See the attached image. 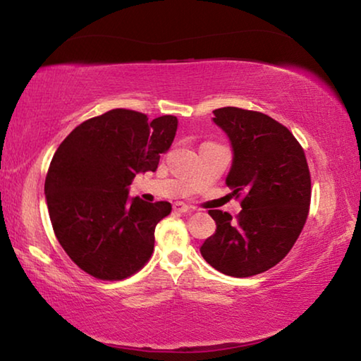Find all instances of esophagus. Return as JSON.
Listing matches in <instances>:
<instances>
[{
	"label": "esophagus",
	"instance_id": "obj_1",
	"mask_svg": "<svg viewBox=\"0 0 361 361\" xmlns=\"http://www.w3.org/2000/svg\"><path fill=\"white\" fill-rule=\"evenodd\" d=\"M191 209H192V207L185 204V202H175L173 204V212H176V213H186Z\"/></svg>",
	"mask_w": 361,
	"mask_h": 361
}]
</instances>
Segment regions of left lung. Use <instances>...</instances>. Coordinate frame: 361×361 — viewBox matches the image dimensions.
Masks as SVG:
<instances>
[{
    "label": "left lung",
    "instance_id": "left-lung-1",
    "mask_svg": "<svg viewBox=\"0 0 361 361\" xmlns=\"http://www.w3.org/2000/svg\"><path fill=\"white\" fill-rule=\"evenodd\" d=\"M213 116L232 148L226 185L243 199L237 219L209 212L216 231L200 253L226 276H256L282 261L301 234L310 204L307 161L293 133L267 114L226 106Z\"/></svg>",
    "mask_w": 361,
    "mask_h": 361
}]
</instances>
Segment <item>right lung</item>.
Instances as JSON below:
<instances>
[{
  "instance_id": "1",
  "label": "right lung",
  "mask_w": 361,
  "mask_h": 361,
  "mask_svg": "<svg viewBox=\"0 0 361 361\" xmlns=\"http://www.w3.org/2000/svg\"><path fill=\"white\" fill-rule=\"evenodd\" d=\"M176 126L175 116L149 121L119 108L82 122L60 143L44 195L57 240L84 272L122 280L149 259L156 224L172 205L129 197V186L137 173L156 172Z\"/></svg>"
}]
</instances>
